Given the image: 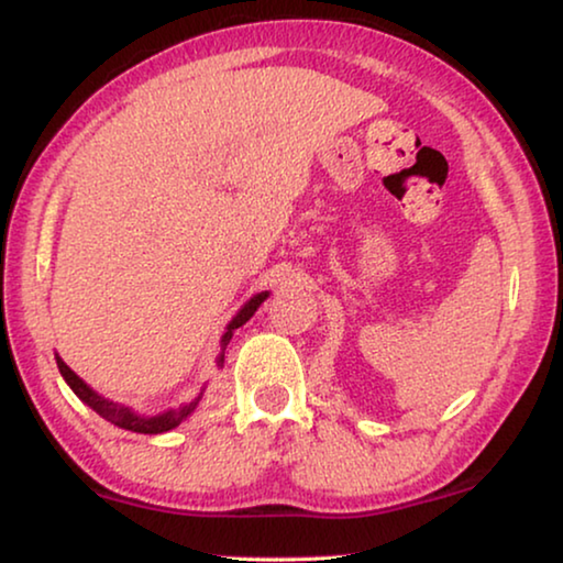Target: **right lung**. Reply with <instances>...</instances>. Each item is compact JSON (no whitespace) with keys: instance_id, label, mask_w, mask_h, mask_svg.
Listing matches in <instances>:
<instances>
[{"instance_id":"add662e5","label":"right lung","mask_w":563,"mask_h":563,"mask_svg":"<svg viewBox=\"0 0 563 563\" xmlns=\"http://www.w3.org/2000/svg\"><path fill=\"white\" fill-rule=\"evenodd\" d=\"M268 297V291H258V295H253L249 302H245L241 310H238L235 314H233V320L228 322V328H225V333H222V338H220V353H218V366L222 368V364H225V349H228V343H230V338H233V333L241 325H245V322H249L251 318H253V312L258 310L261 305H264V299ZM56 364H58V372H60V376H64L66 379V384L68 387L74 389V395L81 399L84 405H89L91 410H95L99 418H104L107 422H112V426H118V428H125V430H133V433H145V435H158V433H166V430H172V428H176V426H181L184 420L189 418L191 412L197 410V405H199V399H202V395L205 391H199V395L191 399V402H184V405H179L174 410H164V412H156V415H143V412H135L133 407H128V405H120V402H112V399H104L102 395H99V391H95L89 387L87 382L81 379L79 374H74L71 368L66 366V361L58 356L56 353Z\"/></svg>"}]
</instances>
